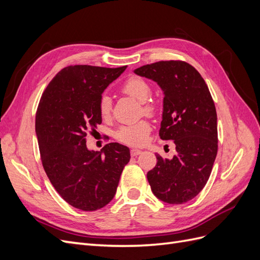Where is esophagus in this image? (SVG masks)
<instances>
[{"label":"esophagus","instance_id":"1","mask_svg":"<svg viewBox=\"0 0 260 260\" xmlns=\"http://www.w3.org/2000/svg\"><path fill=\"white\" fill-rule=\"evenodd\" d=\"M130 153H131V156H138L140 154H142V151H140V149H137V148H132Z\"/></svg>","mask_w":260,"mask_h":260}]
</instances>
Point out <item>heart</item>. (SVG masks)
Segmentation results:
<instances>
[{"label":"heart","mask_w":260,"mask_h":260,"mask_svg":"<svg viewBox=\"0 0 260 260\" xmlns=\"http://www.w3.org/2000/svg\"><path fill=\"white\" fill-rule=\"evenodd\" d=\"M121 91L130 98L137 100L139 103H142L144 114L153 115L156 112V105L153 102H147L151 94V86L140 77H131L125 80L121 86ZM112 111V99L108 95H103L99 101V112L103 118H107ZM151 131V124L146 120H141L137 123L122 125L116 132V138L121 142L141 146L144 145L147 141V136Z\"/></svg>","instance_id":"heart-1"}]
</instances>
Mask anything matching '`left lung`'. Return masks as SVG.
Segmentation results:
<instances>
[{
  "instance_id": "1",
  "label": "left lung",
  "mask_w": 260,
  "mask_h": 260,
  "mask_svg": "<svg viewBox=\"0 0 260 260\" xmlns=\"http://www.w3.org/2000/svg\"><path fill=\"white\" fill-rule=\"evenodd\" d=\"M164 93L161 140L175 141L171 159L156 155L147 180L157 199L179 205L194 199L209 179L218 151L217 113L208 86L193 66L181 60L157 61L135 70Z\"/></svg>"
}]
</instances>
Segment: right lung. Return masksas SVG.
I'll return each mask as SVG.
<instances>
[{
    "label": "right lung",
    "instance_id": "obj_1",
    "mask_svg": "<svg viewBox=\"0 0 260 260\" xmlns=\"http://www.w3.org/2000/svg\"><path fill=\"white\" fill-rule=\"evenodd\" d=\"M127 66H68L46 86L38 106L36 133L43 168L69 205L84 211L103 208L117 191L130 149L106 144L86 147V132L102 122L99 101Z\"/></svg>",
    "mask_w": 260,
    "mask_h": 260
}]
</instances>
